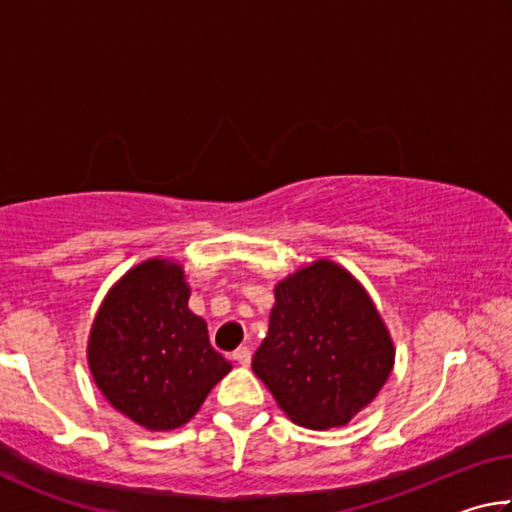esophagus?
Listing matches in <instances>:
<instances>
[{"label": "esophagus", "mask_w": 512, "mask_h": 512, "mask_svg": "<svg viewBox=\"0 0 512 512\" xmlns=\"http://www.w3.org/2000/svg\"><path fill=\"white\" fill-rule=\"evenodd\" d=\"M232 359H235L239 366H250V350L248 348H237L232 352Z\"/></svg>", "instance_id": "34e87169"}]
</instances>
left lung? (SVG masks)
<instances>
[{
	"instance_id": "left-lung-1",
	"label": "left lung",
	"mask_w": 512,
	"mask_h": 512,
	"mask_svg": "<svg viewBox=\"0 0 512 512\" xmlns=\"http://www.w3.org/2000/svg\"><path fill=\"white\" fill-rule=\"evenodd\" d=\"M393 357L368 293L345 268L320 259L275 287L253 370L293 422L329 429L375 400Z\"/></svg>"
}]
</instances>
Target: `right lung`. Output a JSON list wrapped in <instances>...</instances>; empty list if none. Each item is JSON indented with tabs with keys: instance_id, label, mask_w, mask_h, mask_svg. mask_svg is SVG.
<instances>
[{
	"instance_id": "1",
	"label": "right lung",
	"mask_w": 512,
	"mask_h": 512,
	"mask_svg": "<svg viewBox=\"0 0 512 512\" xmlns=\"http://www.w3.org/2000/svg\"><path fill=\"white\" fill-rule=\"evenodd\" d=\"M187 300L183 268L149 259L121 277L94 318L92 377L106 400L140 427L169 431L185 424L232 368Z\"/></svg>"
}]
</instances>
